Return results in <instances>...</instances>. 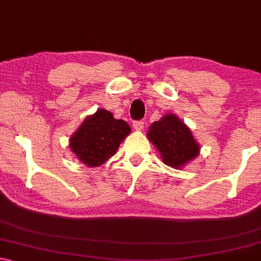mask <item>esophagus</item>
<instances>
[{
    "mask_svg": "<svg viewBox=\"0 0 261 261\" xmlns=\"http://www.w3.org/2000/svg\"><path fill=\"white\" fill-rule=\"evenodd\" d=\"M144 125H145L144 121H134L133 122V127H134V129H136V130L144 129Z\"/></svg>",
    "mask_w": 261,
    "mask_h": 261,
    "instance_id": "obj_1",
    "label": "esophagus"
}]
</instances>
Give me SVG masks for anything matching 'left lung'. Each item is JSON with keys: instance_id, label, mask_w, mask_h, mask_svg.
Instances as JSON below:
<instances>
[{"instance_id": "left-lung-1", "label": "left lung", "mask_w": 261, "mask_h": 261, "mask_svg": "<svg viewBox=\"0 0 261 261\" xmlns=\"http://www.w3.org/2000/svg\"><path fill=\"white\" fill-rule=\"evenodd\" d=\"M147 138L159 149L163 162L176 169L194 160L199 152L198 144L188 125L172 114L153 122Z\"/></svg>"}]
</instances>
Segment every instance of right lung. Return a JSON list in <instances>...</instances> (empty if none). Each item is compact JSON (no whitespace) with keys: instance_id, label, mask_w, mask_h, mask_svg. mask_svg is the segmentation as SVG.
Wrapping results in <instances>:
<instances>
[{"instance_id":"add662e5","label":"right lung","mask_w":261,"mask_h":261,"mask_svg":"<svg viewBox=\"0 0 261 261\" xmlns=\"http://www.w3.org/2000/svg\"><path fill=\"white\" fill-rule=\"evenodd\" d=\"M130 127L123 120H116L110 111L100 109L87 117L70 139V149L88 167L100 166L114 156Z\"/></svg>"}]
</instances>
